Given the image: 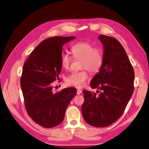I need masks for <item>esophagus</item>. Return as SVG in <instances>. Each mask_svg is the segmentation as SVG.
<instances>
[{"label":"esophagus","mask_w":149,"mask_h":149,"mask_svg":"<svg viewBox=\"0 0 149 149\" xmlns=\"http://www.w3.org/2000/svg\"><path fill=\"white\" fill-rule=\"evenodd\" d=\"M81 93H82L81 90L80 89H77V94H78V95H79L80 94H81Z\"/></svg>","instance_id":"esophagus-1"}]
</instances>
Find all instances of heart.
<instances>
[{"mask_svg":"<svg viewBox=\"0 0 149 149\" xmlns=\"http://www.w3.org/2000/svg\"><path fill=\"white\" fill-rule=\"evenodd\" d=\"M73 56L82 59L81 68L84 70L79 72H72L67 76L66 83L69 86L81 88L85 85L89 78L88 71L96 73L100 71L103 63V53L99 48H94L93 44L81 42L74 44L71 48ZM72 61V56L69 53L63 52L61 54L60 62L64 69H68Z\"/></svg>","mask_w":149,"mask_h":149,"instance_id":"obj_1","label":"heart"}]
</instances>
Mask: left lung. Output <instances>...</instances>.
Returning a JSON list of instances; mask_svg holds the SVG:
<instances>
[{
	"label": "left lung",
	"instance_id": "obj_1",
	"mask_svg": "<svg viewBox=\"0 0 149 149\" xmlns=\"http://www.w3.org/2000/svg\"><path fill=\"white\" fill-rule=\"evenodd\" d=\"M104 47L103 63L100 72L91 81L97 94L83 90L81 106L83 118L96 127L113 124L123 114L134 92V71L125 49L115 38L101 35Z\"/></svg>",
	"mask_w": 149,
	"mask_h": 149
}]
</instances>
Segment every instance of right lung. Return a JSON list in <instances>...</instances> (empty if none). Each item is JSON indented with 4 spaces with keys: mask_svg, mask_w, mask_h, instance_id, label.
<instances>
[{
    "mask_svg": "<svg viewBox=\"0 0 149 149\" xmlns=\"http://www.w3.org/2000/svg\"><path fill=\"white\" fill-rule=\"evenodd\" d=\"M75 37H53L42 41L31 52L23 66L20 86L25 107L32 120L45 128L63 120L76 89L66 88L53 93L52 83L59 79L62 47Z\"/></svg>",
    "mask_w": 149,
    "mask_h": 149,
    "instance_id": "1",
    "label": "right lung"
}]
</instances>
